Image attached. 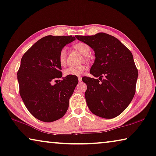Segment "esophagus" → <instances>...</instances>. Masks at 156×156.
<instances>
[{
  "instance_id": "esophagus-1",
  "label": "esophagus",
  "mask_w": 156,
  "mask_h": 156,
  "mask_svg": "<svg viewBox=\"0 0 156 156\" xmlns=\"http://www.w3.org/2000/svg\"><path fill=\"white\" fill-rule=\"evenodd\" d=\"M78 81L79 82H82V77H80V76H78Z\"/></svg>"
}]
</instances>
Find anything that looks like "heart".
Returning <instances> with one entry per match:
<instances>
[{
    "instance_id": "b5f03b06",
    "label": "heart",
    "mask_w": 156,
    "mask_h": 156,
    "mask_svg": "<svg viewBox=\"0 0 156 156\" xmlns=\"http://www.w3.org/2000/svg\"><path fill=\"white\" fill-rule=\"evenodd\" d=\"M74 48L78 50L81 54L87 56L90 52V46L85 43H78L74 45ZM59 62L62 66H64L66 63V49L62 48L59 54ZM86 67L84 65L78 66H69L64 71V76H80L85 71Z\"/></svg>"
}]
</instances>
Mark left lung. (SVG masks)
<instances>
[{"instance_id": "left-lung-1", "label": "left lung", "mask_w": 156, "mask_h": 156, "mask_svg": "<svg viewBox=\"0 0 156 156\" xmlns=\"http://www.w3.org/2000/svg\"><path fill=\"white\" fill-rule=\"evenodd\" d=\"M94 52L90 73L99 79L85 77V97L94 115L111 119L129 106L135 94L138 71L133 55L118 39L105 33L76 36Z\"/></svg>"}]
</instances>
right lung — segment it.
Segmentation results:
<instances>
[{
  "label": "right lung",
  "instance_id": "1",
  "mask_svg": "<svg viewBox=\"0 0 156 156\" xmlns=\"http://www.w3.org/2000/svg\"><path fill=\"white\" fill-rule=\"evenodd\" d=\"M75 37L47 36L38 41L21 59L17 72L20 94L30 113L41 121L59 120L68 110L69 99L78 83L76 76L62 77L60 50Z\"/></svg>",
  "mask_w": 156,
  "mask_h": 156
}]
</instances>
